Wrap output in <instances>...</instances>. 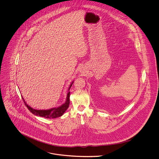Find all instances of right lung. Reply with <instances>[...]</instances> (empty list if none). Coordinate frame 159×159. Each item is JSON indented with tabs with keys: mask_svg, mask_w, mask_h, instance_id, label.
I'll use <instances>...</instances> for the list:
<instances>
[{
	"mask_svg": "<svg viewBox=\"0 0 159 159\" xmlns=\"http://www.w3.org/2000/svg\"><path fill=\"white\" fill-rule=\"evenodd\" d=\"M74 82H72L71 84L70 85L69 89H68V93L67 95V98H66V100L65 102V103L64 104H62V105H61L60 107H58L57 108H53L49 110H35L33 109V108L30 107L25 101V100L23 99V98L22 97V99L25 103V105L26 106V107L28 108V109L34 115L36 116H39L41 117H44L45 118H58L61 116L64 112L67 110V109L69 108V103H70V100H69V97H70V92L69 90L70 89V87H72V85L73 84Z\"/></svg>",
	"mask_w": 159,
	"mask_h": 159,
	"instance_id": "right-lung-1",
	"label": "right lung"
}]
</instances>
